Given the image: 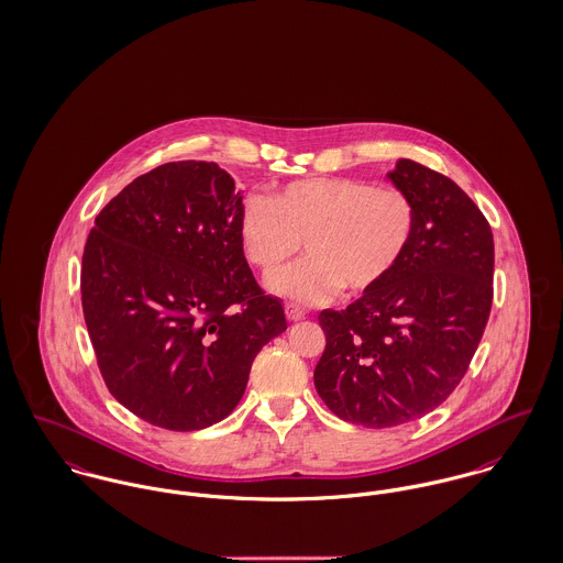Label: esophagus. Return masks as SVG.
Instances as JSON below:
<instances>
[{"mask_svg": "<svg viewBox=\"0 0 563 563\" xmlns=\"http://www.w3.org/2000/svg\"><path fill=\"white\" fill-rule=\"evenodd\" d=\"M285 314H287L289 321H300V319H303V310L300 306H296V303H287L285 306Z\"/></svg>", "mask_w": 563, "mask_h": 563, "instance_id": "esophagus-1", "label": "esophagus"}]
</instances>
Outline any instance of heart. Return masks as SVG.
Returning a JSON list of instances; mask_svg holds the SVG:
<instances>
[{
	"label": "heart",
	"mask_w": 563,
	"mask_h": 563,
	"mask_svg": "<svg viewBox=\"0 0 563 563\" xmlns=\"http://www.w3.org/2000/svg\"><path fill=\"white\" fill-rule=\"evenodd\" d=\"M418 229L411 197L396 186L355 177H310L276 190L269 201L246 197L238 231L244 255L272 289L298 303L332 300L341 289L362 298L379 291L407 257Z\"/></svg>",
	"instance_id": "b5f03b06"
}]
</instances>
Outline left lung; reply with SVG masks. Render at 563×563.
Returning <instances> with one entry per match:
<instances>
[{
  "instance_id": "left-lung-1",
  "label": "left lung",
  "mask_w": 563,
  "mask_h": 563,
  "mask_svg": "<svg viewBox=\"0 0 563 563\" xmlns=\"http://www.w3.org/2000/svg\"><path fill=\"white\" fill-rule=\"evenodd\" d=\"M418 212L413 244L388 283L345 310H321L314 388L341 420L413 422L465 377L493 303L495 246L476 203L445 175L400 158L389 172Z\"/></svg>"
}]
</instances>
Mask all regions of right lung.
Listing matches in <instances>:
<instances>
[{
  "label": "right lung",
  "mask_w": 563,
  "mask_h": 563,
  "mask_svg": "<svg viewBox=\"0 0 563 563\" xmlns=\"http://www.w3.org/2000/svg\"><path fill=\"white\" fill-rule=\"evenodd\" d=\"M240 206L217 163H167L130 181L87 235L81 303L100 375L154 427L224 420L261 346L287 330L244 257Z\"/></svg>",
  "instance_id": "add662e5"
}]
</instances>
